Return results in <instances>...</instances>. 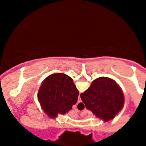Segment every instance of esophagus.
Returning a JSON list of instances; mask_svg holds the SVG:
<instances>
[{
    "instance_id": "esophagus-1",
    "label": "esophagus",
    "mask_w": 146,
    "mask_h": 146,
    "mask_svg": "<svg viewBox=\"0 0 146 146\" xmlns=\"http://www.w3.org/2000/svg\"><path fill=\"white\" fill-rule=\"evenodd\" d=\"M82 102V100H81V99H80V95H79V96H78V103H80V102Z\"/></svg>"
}]
</instances>
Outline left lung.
<instances>
[{"instance_id": "obj_1", "label": "left lung", "mask_w": 146, "mask_h": 146, "mask_svg": "<svg viewBox=\"0 0 146 146\" xmlns=\"http://www.w3.org/2000/svg\"><path fill=\"white\" fill-rule=\"evenodd\" d=\"M79 91L73 79L64 73L48 75L42 83L38 100L42 109L50 118L64 115L77 103Z\"/></svg>"}]
</instances>
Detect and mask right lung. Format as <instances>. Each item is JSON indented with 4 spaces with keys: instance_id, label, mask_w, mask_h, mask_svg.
<instances>
[{
    "instance_id": "add662e5",
    "label": "right lung",
    "mask_w": 146,
    "mask_h": 146,
    "mask_svg": "<svg viewBox=\"0 0 146 146\" xmlns=\"http://www.w3.org/2000/svg\"><path fill=\"white\" fill-rule=\"evenodd\" d=\"M80 97L87 109L104 122L113 119L124 105V95L121 87L115 80L107 77L95 79Z\"/></svg>"
}]
</instances>
